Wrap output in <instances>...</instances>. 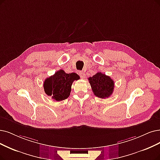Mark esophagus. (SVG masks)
<instances>
[{"mask_svg": "<svg viewBox=\"0 0 160 160\" xmlns=\"http://www.w3.org/2000/svg\"><path fill=\"white\" fill-rule=\"evenodd\" d=\"M79 74L80 77H81V78L82 79H83V78H85V74L83 72H79Z\"/></svg>", "mask_w": 160, "mask_h": 160, "instance_id": "1", "label": "esophagus"}]
</instances>
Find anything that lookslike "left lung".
<instances>
[{
  "label": "left lung",
  "mask_w": 160,
  "mask_h": 160,
  "mask_svg": "<svg viewBox=\"0 0 160 160\" xmlns=\"http://www.w3.org/2000/svg\"><path fill=\"white\" fill-rule=\"evenodd\" d=\"M92 91L95 96L100 98H108L113 91L114 82L109 76L98 72L88 78Z\"/></svg>",
  "instance_id": "8db88e82"
}]
</instances>
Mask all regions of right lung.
I'll list each match as a JSON object with an SVG mask.
<instances>
[{
    "label": "right lung",
    "mask_w": 160,
    "mask_h": 160,
    "mask_svg": "<svg viewBox=\"0 0 160 160\" xmlns=\"http://www.w3.org/2000/svg\"><path fill=\"white\" fill-rule=\"evenodd\" d=\"M78 79L79 76L77 73H66L60 69L44 81V92L48 96H51L55 101L63 100L69 96L73 82Z\"/></svg>",
    "instance_id": "right-lung-1"
}]
</instances>
